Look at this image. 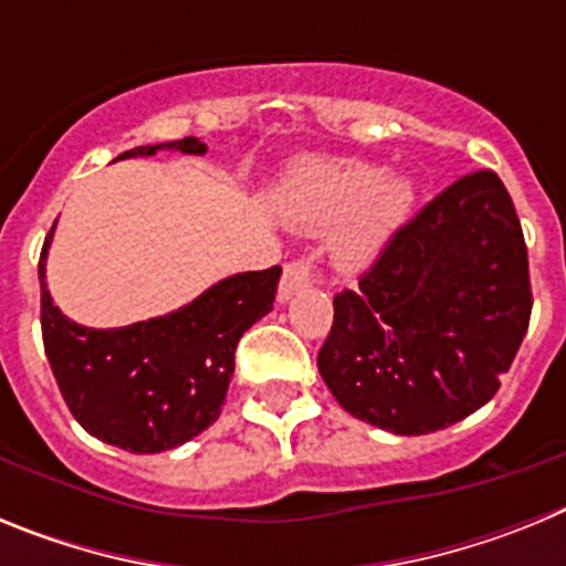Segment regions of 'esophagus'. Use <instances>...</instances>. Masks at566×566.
<instances>
[{"label":"esophagus","instance_id":"esophagus-1","mask_svg":"<svg viewBox=\"0 0 566 566\" xmlns=\"http://www.w3.org/2000/svg\"><path fill=\"white\" fill-rule=\"evenodd\" d=\"M312 286V266L306 260H292L286 269H283V277H280L277 286V300L280 303H289L294 294L306 292Z\"/></svg>","mask_w":566,"mask_h":566}]
</instances>
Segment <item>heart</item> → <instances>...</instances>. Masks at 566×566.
Listing matches in <instances>:
<instances>
[{
    "instance_id": "b5f03b06",
    "label": "heart",
    "mask_w": 566,
    "mask_h": 566,
    "mask_svg": "<svg viewBox=\"0 0 566 566\" xmlns=\"http://www.w3.org/2000/svg\"><path fill=\"white\" fill-rule=\"evenodd\" d=\"M413 203L405 175H382L363 161L297 164L280 187L277 209L292 227L323 232L337 227L334 258L345 269H363L385 249Z\"/></svg>"
}]
</instances>
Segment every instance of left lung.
<instances>
[{
	"instance_id": "8db88e82",
	"label": "left lung",
	"mask_w": 566,
	"mask_h": 566,
	"mask_svg": "<svg viewBox=\"0 0 566 566\" xmlns=\"http://www.w3.org/2000/svg\"><path fill=\"white\" fill-rule=\"evenodd\" d=\"M530 308L516 207L493 169H476L394 234L357 292L334 297L319 377L352 417L422 437L493 399Z\"/></svg>"
}]
</instances>
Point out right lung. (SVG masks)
I'll return each mask as SVG.
<instances>
[{
  "instance_id": "right-lung-1",
  "label": "right lung",
  "mask_w": 566,
  "mask_h": 566,
  "mask_svg": "<svg viewBox=\"0 0 566 566\" xmlns=\"http://www.w3.org/2000/svg\"><path fill=\"white\" fill-rule=\"evenodd\" d=\"M161 149L203 155L207 144L189 135L135 147L118 158ZM53 229L39 260L42 337L59 391L76 422L90 437L129 453L172 451L207 431L221 417L238 339L272 312L280 266L218 280L164 317L122 328H87L64 317L44 283Z\"/></svg>"
}]
</instances>
